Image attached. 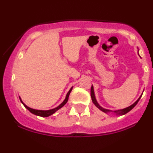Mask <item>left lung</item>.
Masks as SVG:
<instances>
[{
  "label": "left lung",
  "instance_id": "left-lung-1",
  "mask_svg": "<svg viewBox=\"0 0 153 153\" xmlns=\"http://www.w3.org/2000/svg\"><path fill=\"white\" fill-rule=\"evenodd\" d=\"M91 99H92L93 103H94V104L96 105V106L97 107V108H99L100 110H101L103 112H106V113H107V112L111 111H110V110H107V109H105V108H103L102 107H101L99 104H98L97 101H96V98H95L94 91V87H93V85H92V86H91ZM140 98H141V96H140V97L139 98V99L136 101V102H135L134 103H133L132 105H131L130 106L127 107V108H124V109H121V110H118V111H114V112L115 114H119V115L126 114L128 113V112H129V111H131L133 108H134L135 106H136L137 103H138L139 100L140 99Z\"/></svg>",
  "mask_w": 153,
  "mask_h": 153
}]
</instances>
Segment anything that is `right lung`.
I'll list each match as a JSON object with an SVG mask.
<instances>
[{"label": "right lung", "mask_w": 153, "mask_h": 153, "mask_svg": "<svg viewBox=\"0 0 153 153\" xmlns=\"http://www.w3.org/2000/svg\"><path fill=\"white\" fill-rule=\"evenodd\" d=\"M72 89H73V88H71V90H70L69 91H68V94H67L66 98H65V101H63V102H62V103H61V104L59 105V106H57V108H53V109H51V110L42 111V110H36V109H33V108H29V107H28L27 106H26V105L24 104V103L22 102V100H21V99H20V101H21V102H22V103H23V104H24V106H25V108H27V109L29 110V111L31 112V113L34 114H35V115L39 116V117H49V116H50V115L53 114L54 113V112L57 111V110H59V108H62V107L63 106H64V105L65 104V103H66L67 102H68V98H69V95H70V94H71V92Z\"/></svg>", "instance_id": "obj_1"}]
</instances>
